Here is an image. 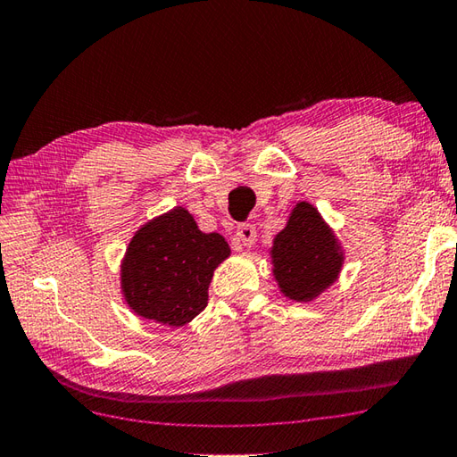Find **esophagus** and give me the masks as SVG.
<instances>
[{
	"label": "esophagus",
	"mask_w": 457,
	"mask_h": 457,
	"mask_svg": "<svg viewBox=\"0 0 457 457\" xmlns=\"http://www.w3.org/2000/svg\"><path fill=\"white\" fill-rule=\"evenodd\" d=\"M235 240H237L238 246L251 248L256 243V228H254V225H248V222H245V225H238Z\"/></svg>",
	"instance_id": "esophagus-1"
}]
</instances>
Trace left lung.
Segmentation results:
<instances>
[{"label": "left lung", "instance_id": "8db88e82", "mask_svg": "<svg viewBox=\"0 0 457 457\" xmlns=\"http://www.w3.org/2000/svg\"><path fill=\"white\" fill-rule=\"evenodd\" d=\"M272 272L284 296L310 303L338 278L344 256L334 232L310 203H298L272 245Z\"/></svg>", "mask_w": 457, "mask_h": 457}]
</instances>
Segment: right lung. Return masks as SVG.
I'll list each match as a JSON object with an SVG mask.
<instances>
[{
	"mask_svg": "<svg viewBox=\"0 0 457 457\" xmlns=\"http://www.w3.org/2000/svg\"><path fill=\"white\" fill-rule=\"evenodd\" d=\"M230 254L219 232L199 230L183 206L135 232L121 264L125 303L135 314L185 326L203 312L217 266Z\"/></svg>",
	"mask_w": 457,
	"mask_h": 457,
	"instance_id": "right-lung-1",
	"label": "right lung"
}]
</instances>
